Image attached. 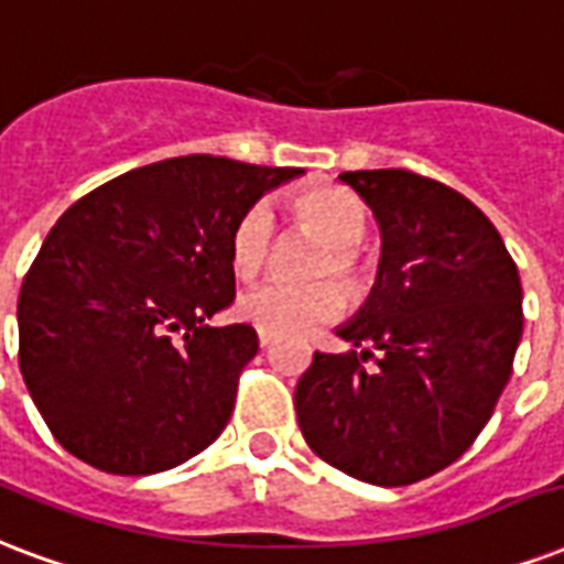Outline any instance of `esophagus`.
<instances>
[{
    "mask_svg": "<svg viewBox=\"0 0 564 564\" xmlns=\"http://www.w3.org/2000/svg\"><path fill=\"white\" fill-rule=\"evenodd\" d=\"M258 345L270 347L273 345V336H270V333H258Z\"/></svg>",
    "mask_w": 564,
    "mask_h": 564,
    "instance_id": "esophagus-1",
    "label": "esophagus"
}]
</instances>
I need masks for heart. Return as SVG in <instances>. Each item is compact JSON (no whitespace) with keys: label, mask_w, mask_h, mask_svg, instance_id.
<instances>
[{"label":"heart","mask_w":564,"mask_h":564,"mask_svg":"<svg viewBox=\"0 0 564 564\" xmlns=\"http://www.w3.org/2000/svg\"><path fill=\"white\" fill-rule=\"evenodd\" d=\"M291 223L306 235L317 237L321 247L308 261V276L315 282H264L243 291L235 303V315L270 336H303L341 315L347 294H362L368 282L366 258L359 243L368 235L366 205L345 186H312L291 202ZM279 228L267 205H249L231 228L228 264L237 279H256L264 273L276 252ZM329 278H336L329 283Z\"/></svg>","instance_id":"1"}]
</instances>
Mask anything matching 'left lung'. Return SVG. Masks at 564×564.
<instances>
[{
	"instance_id": "8db88e82",
	"label": "left lung",
	"mask_w": 564,
	"mask_h": 564,
	"mask_svg": "<svg viewBox=\"0 0 564 564\" xmlns=\"http://www.w3.org/2000/svg\"><path fill=\"white\" fill-rule=\"evenodd\" d=\"M338 177L375 210L383 258L368 306L338 329L357 350H315L300 378V431L329 467L404 488L455 464L494 416L523 333L518 264L494 223L434 177Z\"/></svg>"
}]
</instances>
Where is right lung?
Listing matches in <instances>:
<instances>
[{"label":"right lung","mask_w":564,"mask_h":564,"mask_svg":"<svg viewBox=\"0 0 564 564\" xmlns=\"http://www.w3.org/2000/svg\"><path fill=\"white\" fill-rule=\"evenodd\" d=\"M294 175L172 156L106 181L56 219L20 288L17 357L74 458L151 476L223 434L258 336L205 321L235 300V223Z\"/></svg>","instance_id":"1"}]
</instances>
